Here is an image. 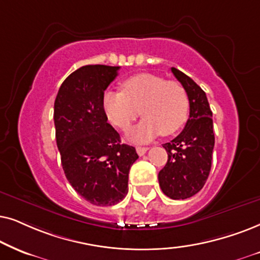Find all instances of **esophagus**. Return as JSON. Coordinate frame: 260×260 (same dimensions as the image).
<instances>
[{
  "instance_id": "obj_1",
  "label": "esophagus",
  "mask_w": 260,
  "mask_h": 260,
  "mask_svg": "<svg viewBox=\"0 0 260 260\" xmlns=\"http://www.w3.org/2000/svg\"><path fill=\"white\" fill-rule=\"evenodd\" d=\"M147 147H137V153L139 155H144L147 152Z\"/></svg>"
}]
</instances>
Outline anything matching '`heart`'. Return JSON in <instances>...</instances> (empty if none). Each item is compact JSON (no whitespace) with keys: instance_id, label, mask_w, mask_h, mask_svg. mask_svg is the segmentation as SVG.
Wrapping results in <instances>:
<instances>
[{"instance_id":"b5f03b06","label":"heart","mask_w":260,"mask_h":260,"mask_svg":"<svg viewBox=\"0 0 260 260\" xmlns=\"http://www.w3.org/2000/svg\"><path fill=\"white\" fill-rule=\"evenodd\" d=\"M189 96L181 83L152 74H139L122 83V91H107L103 108L110 122L126 131L137 117L144 120L129 133V139L145 144L158 136H172L189 115Z\"/></svg>"}]
</instances>
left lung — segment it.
Instances as JSON below:
<instances>
[{
  "label": "left lung",
  "instance_id": "1",
  "mask_svg": "<svg viewBox=\"0 0 260 260\" xmlns=\"http://www.w3.org/2000/svg\"><path fill=\"white\" fill-rule=\"evenodd\" d=\"M171 71L188 92L190 113L182 133L162 145L168 162L159 171L158 181L166 196L185 200L199 192L209 176L215 144L213 113L206 92L182 71L176 68Z\"/></svg>",
  "mask_w": 260,
  "mask_h": 260
}]
</instances>
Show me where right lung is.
<instances>
[{"instance_id": "obj_1", "label": "right lung", "mask_w": 260, "mask_h": 260, "mask_svg": "<svg viewBox=\"0 0 260 260\" xmlns=\"http://www.w3.org/2000/svg\"><path fill=\"white\" fill-rule=\"evenodd\" d=\"M120 67L85 65L63 82L54 101L55 140L68 181L95 206H114L128 192V174L139 158L107 122L105 90Z\"/></svg>"}]
</instances>
